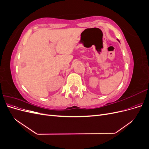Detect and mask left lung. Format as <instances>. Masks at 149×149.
Here are the masks:
<instances>
[{
    "instance_id": "8db88e82",
    "label": "left lung",
    "mask_w": 149,
    "mask_h": 149,
    "mask_svg": "<svg viewBox=\"0 0 149 149\" xmlns=\"http://www.w3.org/2000/svg\"><path fill=\"white\" fill-rule=\"evenodd\" d=\"M118 41H119V40H118Z\"/></svg>"
}]
</instances>
